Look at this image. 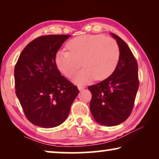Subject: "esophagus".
<instances>
[{"label":"esophagus","mask_w":159,"mask_h":159,"mask_svg":"<svg viewBox=\"0 0 159 159\" xmlns=\"http://www.w3.org/2000/svg\"><path fill=\"white\" fill-rule=\"evenodd\" d=\"M84 88H84V86H79V87H78V89H79L80 90H83Z\"/></svg>","instance_id":"obj_1"}]
</instances>
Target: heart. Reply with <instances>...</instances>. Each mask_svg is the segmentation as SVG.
Wrapping results in <instances>:
<instances>
[{
  "mask_svg": "<svg viewBox=\"0 0 159 159\" xmlns=\"http://www.w3.org/2000/svg\"><path fill=\"white\" fill-rule=\"evenodd\" d=\"M66 46L69 51L58 52L56 64L69 78L73 77L82 65L83 69L73 79L77 84H88L95 78L96 80L107 79L118 64L119 47L111 38H105L102 34H84L71 39Z\"/></svg>",
  "mask_w": 159,
  "mask_h": 159,
  "instance_id": "heart-1",
  "label": "heart"
}]
</instances>
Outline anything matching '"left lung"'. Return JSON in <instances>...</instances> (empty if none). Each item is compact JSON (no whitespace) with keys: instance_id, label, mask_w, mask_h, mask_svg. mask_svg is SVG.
<instances>
[{"instance_id":"8db88e82","label":"left lung","mask_w":159,"mask_h":159,"mask_svg":"<svg viewBox=\"0 0 159 159\" xmlns=\"http://www.w3.org/2000/svg\"><path fill=\"white\" fill-rule=\"evenodd\" d=\"M119 47V60L110 77L96 84L89 86L92 93L91 114L102 125L111 127L127 120L133 109L139 88L138 66L127 43L116 34Z\"/></svg>"}]
</instances>
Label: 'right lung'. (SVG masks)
I'll return each instance as SVG.
<instances>
[{
	"label": "right lung",
	"instance_id": "obj_1",
	"mask_svg": "<svg viewBox=\"0 0 159 159\" xmlns=\"http://www.w3.org/2000/svg\"><path fill=\"white\" fill-rule=\"evenodd\" d=\"M69 34L40 36L19 56L14 68L16 95L25 116L38 127L61 125L79 93L77 87L61 75L56 53Z\"/></svg>",
	"mask_w": 159,
	"mask_h": 159
}]
</instances>
